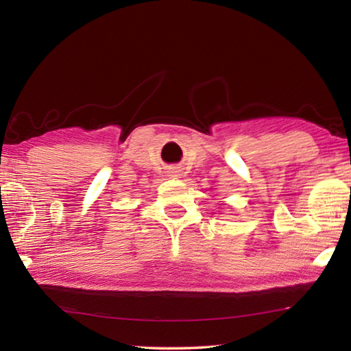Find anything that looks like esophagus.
I'll return each mask as SVG.
<instances>
[{"instance_id": "34e87169", "label": "esophagus", "mask_w": 351, "mask_h": 351, "mask_svg": "<svg viewBox=\"0 0 351 351\" xmlns=\"http://www.w3.org/2000/svg\"><path fill=\"white\" fill-rule=\"evenodd\" d=\"M180 169H170V170H167V173H169V176H171V178H176V176H180L181 173H180Z\"/></svg>"}]
</instances>
